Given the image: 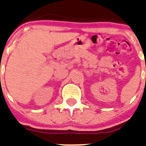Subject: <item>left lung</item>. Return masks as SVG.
<instances>
[{
  "label": "left lung",
  "mask_w": 146,
  "mask_h": 146,
  "mask_svg": "<svg viewBox=\"0 0 146 146\" xmlns=\"http://www.w3.org/2000/svg\"><path fill=\"white\" fill-rule=\"evenodd\" d=\"M145 80H146V79H145Z\"/></svg>",
  "instance_id": "left-lung-1"
}]
</instances>
